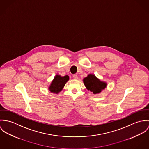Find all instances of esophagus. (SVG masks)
Listing matches in <instances>:
<instances>
[{
  "label": "esophagus",
  "instance_id": "1",
  "mask_svg": "<svg viewBox=\"0 0 149 149\" xmlns=\"http://www.w3.org/2000/svg\"><path fill=\"white\" fill-rule=\"evenodd\" d=\"M73 78H74L75 79H78V75H76V74H74V75H73Z\"/></svg>",
  "mask_w": 149,
  "mask_h": 149
}]
</instances>
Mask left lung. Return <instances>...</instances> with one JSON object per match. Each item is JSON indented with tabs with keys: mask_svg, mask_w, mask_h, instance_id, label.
Listing matches in <instances>:
<instances>
[{
	"mask_svg": "<svg viewBox=\"0 0 149 149\" xmlns=\"http://www.w3.org/2000/svg\"><path fill=\"white\" fill-rule=\"evenodd\" d=\"M83 81L86 88L94 94H99L107 86L106 83L100 81L94 74H88Z\"/></svg>",
	"mask_w": 149,
	"mask_h": 149,
	"instance_id": "obj_1",
	"label": "left lung"
}]
</instances>
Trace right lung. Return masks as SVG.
I'll list each match as a JSON object with an SVG mask.
<instances>
[{
    "instance_id": "add662e5",
    "label": "right lung",
    "mask_w": 149,
    "mask_h": 149,
    "mask_svg": "<svg viewBox=\"0 0 149 149\" xmlns=\"http://www.w3.org/2000/svg\"><path fill=\"white\" fill-rule=\"evenodd\" d=\"M68 80V75L62 77L60 75L56 74L51 83L48 88L50 92L55 94H58L62 90L65 86V84Z\"/></svg>"
}]
</instances>
